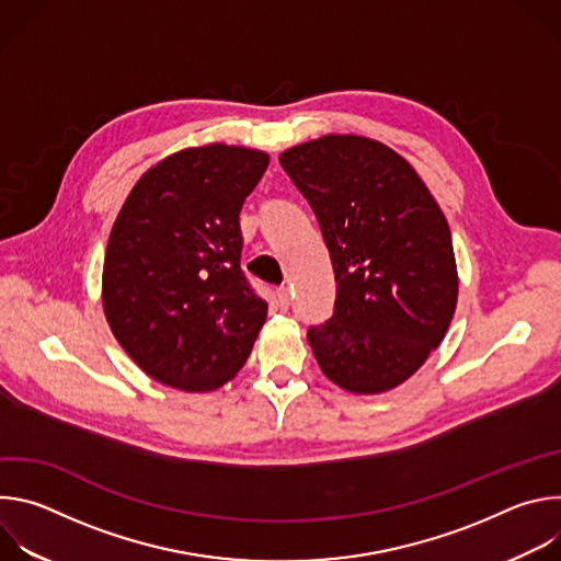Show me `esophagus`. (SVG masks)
<instances>
[{
	"instance_id": "34e87169",
	"label": "esophagus",
	"mask_w": 561,
	"mask_h": 561,
	"mask_svg": "<svg viewBox=\"0 0 561 561\" xmlns=\"http://www.w3.org/2000/svg\"><path fill=\"white\" fill-rule=\"evenodd\" d=\"M275 301H277V306H279V310H286L288 306H290V293H288V288H279L277 290V297H275Z\"/></svg>"
}]
</instances>
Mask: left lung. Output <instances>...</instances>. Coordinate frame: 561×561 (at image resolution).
I'll list each match as a JSON object with an SVG mask.
<instances>
[{"label": "left lung", "mask_w": 561, "mask_h": 561, "mask_svg": "<svg viewBox=\"0 0 561 561\" xmlns=\"http://www.w3.org/2000/svg\"><path fill=\"white\" fill-rule=\"evenodd\" d=\"M279 164L308 199L335 271V310L308 329L324 375L357 394L407 381L457 306L448 221L402 154L357 135L293 146Z\"/></svg>", "instance_id": "8db88e82"}]
</instances>
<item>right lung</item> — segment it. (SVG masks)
Wrapping results in <instances>:
<instances>
[{
	"mask_svg": "<svg viewBox=\"0 0 561 561\" xmlns=\"http://www.w3.org/2000/svg\"><path fill=\"white\" fill-rule=\"evenodd\" d=\"M268 154L208 144L141 175L106 247L102 301L130 359L167 386L206 392L237 375L266 322L251 288L239 210Z\"/></svg>",
	"mask_w": 561,
	"mask_h": 561,
	"instance_id": "add662e5",
	"label": "right lung"
}]
</instances>
